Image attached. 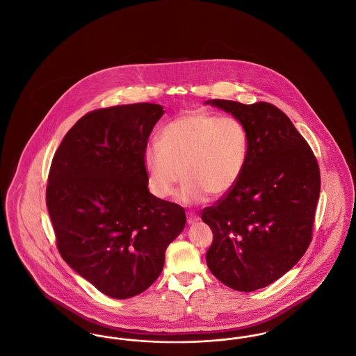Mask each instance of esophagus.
<instances>
[{"mask_svg":"<svg viewBox=\"0 0 356 356\" xmlns=\"http://www.w3.org/2000/svg\"><path fill=\"white\" fill-rule=\"evenodd\" d=\"M197 220H199V216H197L196 213H193V212H186V222H188V224H193V222H196Z\"/></svg>","mask_w":356,"mask_h":356,"instance_id":"1","label":"esophagus"}]
</instances>
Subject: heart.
<instances>
[{
  "mask_svg": "<svg viewBox=\"0 0 356 356\" xmlns=\"http://www.w3.org/2000/svg\"><path fill=\"white\" fill-rule=\"evenodd\" d=\"M248 137L240 121L191 112L167 122L157 144L144 151L148 184L160 199L172 195L184 177L180 200L203 203L236 186L245 168Z\"/></svg>",
  "mask_w": 356,
  "mask_h": 356,
  "instance_id": "b5f03b06",
  "label": "heart"
}]
</instances>
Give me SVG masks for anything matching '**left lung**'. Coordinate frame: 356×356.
<instances>
[{
    "label": "left lung",
    "instance_id": "obj_1",
    "mask_svg": "<svg viewBox=\"0 0 356 356\" xmlns=\"http://www.w3.org/2000/svg\"><path fill=\"white\" fill-rule=\"evenodd\" d=\"M207 104L232 113L248 137L236 186L202 212L213 234L207 266L225 286L251 292L276 282L305 254L321 170L305 137L277 106L219 99Z\"/></svg>",
    "mask_w": 356,
    "mask_h": 356
}]
</instances>
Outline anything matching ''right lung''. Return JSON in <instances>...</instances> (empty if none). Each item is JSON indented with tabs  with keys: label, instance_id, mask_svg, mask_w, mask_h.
Instances as JSON below:
<instances>
[{
	"label": "right lung",
	"instance_id": "obj_1",
	"mask_svg": "<svg viewBox=\"0 0 356 356\" xmlns=\"http://www.w3.org/2000/svg\"><path fill=\"white\" fill-rule=\"evenodd\" d=\"M163 115L161 105L149 102L92 111L51 160L47 207L58 252L113 299L149 287L186 227L183 207L148 191L144 151Z\"/></svg>",
	"mask_w": 356,
	"mask_h": 356
}]
</instances>
